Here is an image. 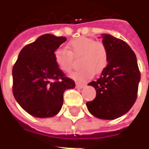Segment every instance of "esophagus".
<instances>
[{
  "label": "esophagus",
  "instance_id": "obj_1",
  "mask_svg": "<svg viewBox=\"0 0 149 149\" xmlns=\"http://www.w3.org/2000/svg\"><path fill=\"white\" fill-rule=\"evenodd\" d=\"M85 86V84H81V83H76V87L78 89H81V88H83Z\"/></svg>",
  "mask_w": 149,
  "mask_h": 149
}]
</instances>
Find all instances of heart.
<instances>
[{"label":"heart","instance_id":"1","mask_svg":"<svg viewBox=\"0 0 149 149\" xmlns=\"http://www.w3.org/2000/svg\"><path fill=\"white\" fill-rule=\"evenodd\" d=\"M68 49L59 47L54 52V59L62 71L70 72L73 66V57L80 56L78 63L81 68L70 75L74 80H89L94 73H100L107 66L108 49L101 41H96L89 37H78L69 41Z\"/></svg>","mask_w":149,"mask_h":149}]
</instances>
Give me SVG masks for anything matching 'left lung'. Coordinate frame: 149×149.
Returning a JSON list of instances; mask_svg holds the SVG:
<instances>
[{
  "label": "left lung",
  "mask_w": 149,
  "mask_h": 149,
  "mask_svg": "<svg viewBox=\"0 0 149 149\" xmlns=\"http://www.w3.org/2000/svg\"><path fill=\"white\" fill-rule=\"evenodd\" d=\"M109 53V64L92 85L97 96L86 103L91 114L99 119L114 120L125 115L137 97L141 72L136 56L124 40L109 34H101Z\"/></svg>",
  "instance_id": "8db88e82"
}]
</instances>
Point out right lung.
Segmentation results:
<instances>
[{"instance_id":"1","label":"right lung","mask_w":149,"mask_h":149,"mask_svg":"<svg viewBox=\"0 0 149 149\" xmlns=\"http://www.w3.org/2000/svg\"><path fill=\"white\" fill-rule=\"evenodd\" d=\"M65 37L45 34L25 45L13 68V93L23 109L35 117L56 115L63 104L66 89L75 82L60 69L54 52Z\"/></svg>"}]
</instances>
